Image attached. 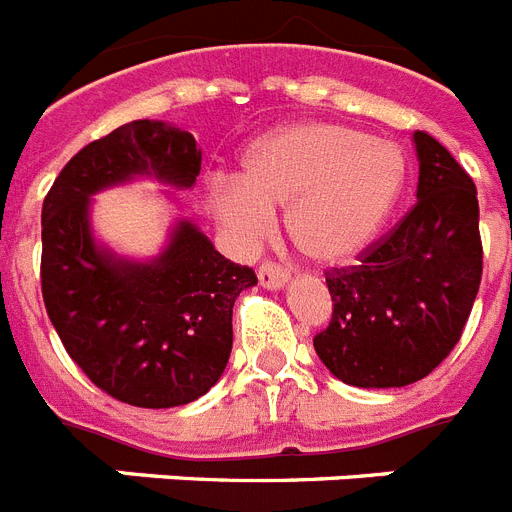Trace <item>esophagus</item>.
<instances>
[{
	"instance_id": "esophagus-1",
	"label": "esophagus",
	"mask_w": 512,
	"mask_h": 512,
	"mask_svg": "<svg viewBox=\"0 0 512 512\" xmlns=\"http://www.w3.org/2000/svg\"><path fill=\"white\" fill-rule=\"evenodd\" d=\"M259 282L266 290H277V287H285L287 282V269L285 266L274 264V261H264L259 266Z\"/></svg>"
}]
</instances>
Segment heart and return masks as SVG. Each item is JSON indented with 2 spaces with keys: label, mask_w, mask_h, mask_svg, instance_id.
Segmentation results:
<instances>
[{
  "label": "heart",
  "mask_w": 512,
  "mask_h": 512,
  "mask_svg": "<svg viewBox=\"0 0 512 512\" xmlns=\"http://www.w3.org/2000/svg\"><path fill=\"white\" fill-rule=\"evenodd\" d=\"M404 155L393 142L352 126L303 121L259 139L243 157L240 178L212 186L217 220L243 243H259L274 209L303 256L347 264L381 233L404 189Z\"/></svg>",
  "instance_id": "1"
}]
</instances>
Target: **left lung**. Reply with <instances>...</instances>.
Instances as JSON below:
<instances>
[{
	"instance_id": "1",
	"label": "left lung",
	"mask_w": 512,
	"mask_h": 512,
	"mask_svg": "<svg viewBox=\"0 0 512 512\" xmlns=\"http://www.w3.org/2000/svg\"><path fill=\"white\" fill-rule=\"evenodd\" d=\"M417 204L357 256L331 266V321L318 357L357 388H401L456 347L482 282L479 202L471 176L427 131L414 134Z\"/></svg>"
}]
</instances>
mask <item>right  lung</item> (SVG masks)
Returning a JSON list of instances; mask_svg holds the SVG:
<instances>
[{
	"instance_id": "obj_1",
	"label": "right lung",
	"mask_w": 512,
	"mask_h": 512,
	"mask_svg": "<svg viewBox=\"0 0 512 512\" xmlns=\"http://www.w3.org/2000/svg\"><path fill=\"white\" fill-rule=\"evenodd\" d=\"M199 170L189 131L131 121L82 147L43 199L46 313L82 373L124 404L168 409L204 396L233 349L235 298L259 279L191 222L150 264L113 259L90 233V196L134 176L189 189Z\"/></svg>"
}]
</instances>
